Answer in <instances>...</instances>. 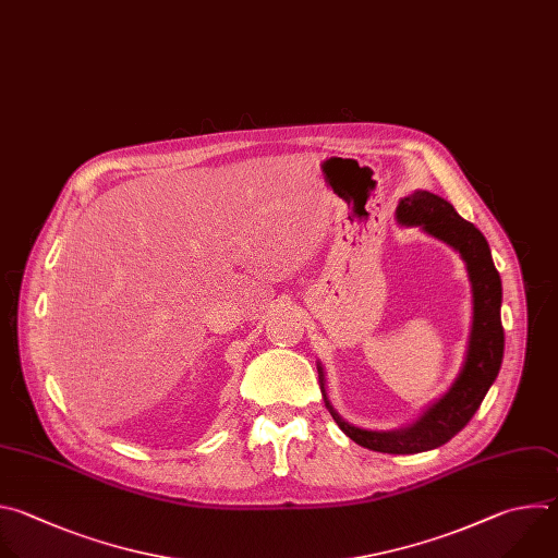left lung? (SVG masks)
Masks as SVG:
<instances>
[{
	"mask_svg": "<svg viewBox=\"0 0 558 558\" xmlns=\"http://www.w3.org/2000/svg\"><path fill=\"white\" fill-rule=\"evenodd\" d=\"M402 225L422 227L433 238L451 244L466 262L473 283V329L464 369L451 391L435 402L415 424L402 430H365L348 424L325 398V407L341 430L361 447L378 453L411 456L430 451L456 437L475 415L490 385L495 383L504 361V325H501V279L493 264L490 246L480 229L460 217V213L428 191H415L398 204ZM320 389L323 369L318 367Z\"/></svg>",
	"mask_w": 558,
	"mask_h": 558,
	"instance_id": "obj_1",
	"label": "left lung"
}]
</instances>
